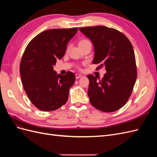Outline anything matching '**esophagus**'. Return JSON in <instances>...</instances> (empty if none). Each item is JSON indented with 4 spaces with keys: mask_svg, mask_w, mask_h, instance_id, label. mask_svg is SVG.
I'll list each match as a JSON object with an SVG mask.
<instances>
[{
    "mask_svg": "<svg viewBox=\"0 0 157 157\" xmlns=\"http://www.w3.org/2000/svg\"><path fill=\"white\" fill-rule=\"evenodd\" d=\"M75 76H76V78L77 79H78V78H80V77H82V75L81 74H79V73H77L75 75Z\"/></svg>",
    "mask_w": 157,
    "mask_h": 157,
    "instance_id": "esophagus-1",
    "label": "esophagus"
}]
</instances>
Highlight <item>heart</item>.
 <instances>
[{"mask_svg": "<svg viewBox=\"0 0 157 157\" xmlns=\"http://www.w3.org/2000/svg\"><path fill=\"white\" fill-rule=\"evenodd\" d=\"M86 41H88V40H86V39H84V40H82L80 42V43L79 44H80V43H82V42H86Z\"/></svg>", "mask_w": 157, "mask_h": 157, "instance_id": "1", "label": "heart"}]
</instances>
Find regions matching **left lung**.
<instances>
[{"mask_svg":"<svg viewBox=\"0 0 157 157\" xmlns=\"http://www.w3.org/2000/svg\"><path fill=\"white\" fill-rule=\"evenodd\" d=\"M94 46V64L97 70L105 67L107 73L99 81L92 75L88 95L92 105L99 111H116L129 99L137 78L134 51L128 38L117 29L105 26L79 28Z\"/></svg>","mask_w":157,"mask_h":157,"instance_id":"left-lung-1","label":"left lung"}]
</instances>
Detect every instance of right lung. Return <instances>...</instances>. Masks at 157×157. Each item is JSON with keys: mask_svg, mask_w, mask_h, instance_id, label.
Masks as SVG:
<instances>
[{"mask_svg": "<svg viewBox=\"0 0 157 157\" xmlns=\"http://www.w3.org/2000/svg\"><path fill=\"white\" fill-rule=\"evenodd\" d=\"M78 28L53 29L42 31L30 41L23 52L20 66L23 88L37 109L51 111L67 102L75 75L68 71L57 75V59L65 55L69 41Z\"/></svg>", "mask_w": 157, "mask_h": 157, "instance_id": "1", "label": "right lung"}]
</instances>
